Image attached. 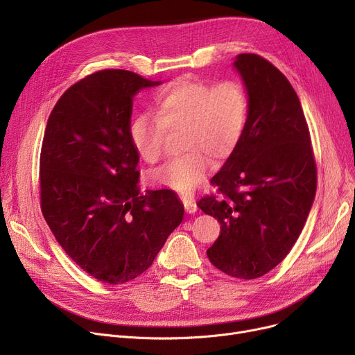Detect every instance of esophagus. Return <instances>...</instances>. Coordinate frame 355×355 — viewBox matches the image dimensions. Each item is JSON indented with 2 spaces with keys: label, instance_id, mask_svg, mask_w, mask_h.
<instances>
[{
  "label": "esophagus",
  "instance_id": "1",
  "mask_svg": "<svg viewBox=\"0 0 355 355\" xmlns=\"http://www.w3.org/2000/svg\"><path fill=\"white\" fill-rule=\"evenodd\" d=\"M182 204H184V209L187 213H196L197 211V204L196 200L191 197H182Z\"/></svg>",
  "mask_w": 355,
  "mask_h": 355
}]
</instances>
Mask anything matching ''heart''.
<instances>
[{"label": "heart", "instance_id": "heart-1", "mask_svg": "<svg viewBox=\"0 0 355 355\" xmlns=\"http://www.w3.org/2000/svg\"><path fill=\"white\" fill-rule=\"evenodd\" d=\"M157 116L142 112L129 126V137L139 155L155 164L165 154L166 129L187 126V154L153 171L151 180L182 196H191L206 180L211 158L233 155L243 139L250 114L246 89L237 82L211 83L181 78L155 96Z\"/></svg>", "mask_w": 355, "mask_h": 355}]
</instances>
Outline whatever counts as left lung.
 Instances as JSON below:
<instances>
[{"instance_id": "left-lung-1", "label": "left lung", "mask_w": 355, "mask_h": 355, "mask_svg": "<svg viewBox=\"0 0 355 355\" xmlns=\"http://www.w3.org/2000/svg\"><path fill=\"white\" fill-rule=\"evenodd\" d=\"M234 67L248 89L243 139L211 178L217 194L197 206L220 221L210 262L232 277L256 279L277 266L300 237L316 191L309 128L285 74L254 53Z\"/></svg>"}]
</instances>
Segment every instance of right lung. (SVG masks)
I'll list each match as a JSON object with an SVG mask.
<instances>
[{"label":"right lung","mask_w":355,"mask_h":355,"mask_svg":"<svg viewBox=\"0 0 355 355\" xmlns=\"http://www.w3.org/2000/svg\"><path fill=\"white\" fill-rule=\"evenodd\" d=\"M105 69L70 86L54 105L40 153V206L66 254L109 285L132 281L182 221L173 190L139 193V155L129 137L132 98L157 86Z\"/></svg>","instance_id":"add662e5"}]
</instances>
